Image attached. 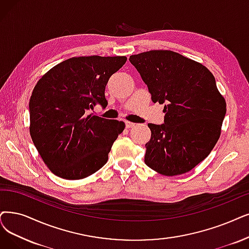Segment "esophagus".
<instances>
[{
  "instance_id": "obj_1",
  "label": "esophagus",
  "mask_w": 249,
  "mask_h": 249,
  "mask_svg": "<svg viewBox=\"0 0 249 249\" xmlns=\"http://www.w3.org/2000/svg\"><path fill=\"white\" fill-rule=\"evenodd\" d=\"M136 125V124H134V123H132V122H125V126H126V128H131V127H133V126H135Z\"/></svg>"
}]
</instances>
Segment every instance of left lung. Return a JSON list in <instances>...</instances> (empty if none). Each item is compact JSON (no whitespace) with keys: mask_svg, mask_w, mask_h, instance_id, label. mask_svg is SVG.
<instances>
[{"mask_svg":"<svg viewBox=\"0 0 249 249\" xmlns=\"http://www.w3.org/2000/svg\"><path fill=\"white\" fill-rule=\"evenodd\" d=\"M151 94L163 104L164 124H148L145 163L163 176L191 171L208 156L221 136L226 101L213 74L201 63L170 50L130 57Z\"/></svg>","mask_w":249,"mask_h":249,"instance_id":"left-lung-1","label":"left lung"}]
</instances>
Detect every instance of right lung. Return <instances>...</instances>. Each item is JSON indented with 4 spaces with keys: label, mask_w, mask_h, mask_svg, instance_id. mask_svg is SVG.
<instances>
[{
    "label": "right lung",
    "mask_w": 249,
    "mask_h": 249,
    "mask_svg": "<svg viewBox=\"0 0 249 249\" xmlns=\"http://www.w3.org/2000/svg\"><path fill=\"white\" fill-rule=\"evenodd\" d=\"M125 61V56L73 57L38 79L29 100V134L57 177L81 180L107 162L125 124L87 111L96 103L107 106L108 79Z\"/></svg>",
    "instance_id": "right-lung-1"
}]
</instances>
